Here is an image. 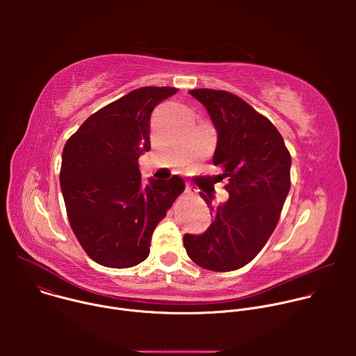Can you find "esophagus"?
Returning a JSON list of instances; mask_svg holds the SVG:
<instances>
[{
    "label": "esophagus",
    "instance_id": "34e87169",
    "mask_svg": "<svg viewBox=\"0 0 356 356\" xmlns=\"http://www.w3.org/2000/svg\"><path fill=\"white\" fill-rule=\"evenodd\" d=\"M186 194H193V188L190 186H186V190H184Z\"/></svg>",
    "mask_w": 356,
    "mask_h": 356
}]
</instances>
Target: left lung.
<instances>
[{
	"mask_svg": "<svg viewBox=\"0 0 356 356\" xmlns=\"http://www.w3.org/2000/svg\"><path fill=\"white\" fill-rule=\"evenodd\" d=\"M206 107L217 129L213 156L227 179L229 197L213 207V195L200 193L214 217L201 235L186 234L188 258L214 272L236 270L255 258L273 234L290 190L291 158L276 127L238 95L211 88L188 91Z\"/></svg>",
	"mask_w": 356,
	"mask_h": 356,
	"instance_id": "8db88e82",
	"label": "left lung"
}]
</instances>
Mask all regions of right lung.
Here are the masks:
<instances>
[{"label": "right lung", "instance_id": "right-lung-1", "mask_svg": "<svg viewBox=\"0 0 356 356\" xmlns=\"http://www.w3.org/2000/svg\"><path fill=\"white\" fill-rule=\"evenodd\" d=\"M175 87H140L90 115L65 147L60 187L70 227L97 264L125 269L143 262L156 225L183 193L179 176L140 179L150 149V115Z\"/></svg>", "mask_w": 356, "mask_h": 356}]
</instances>
